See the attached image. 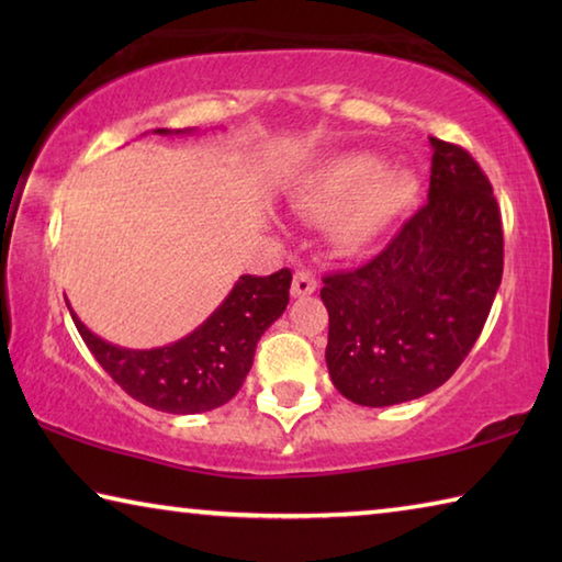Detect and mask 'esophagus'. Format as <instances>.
<instances>
[{"label":"esophagus","instance_id":"esophagus-1","mask_svg":"<svg viewBox=\"0 0 562 562\" xmlns=\"http://www.w3.org/2000/svg\"><path fill=\"white\" fill-rule=\"evenodd\" d=\"M315 292H317V280L312 278V272H307V270L294 272L292 297H307V294H315Z\"/></svg>","mask_w":562,"mask_h":562}]
</instances>
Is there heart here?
Here are the masks:
<instances>
[{
	"label": "heart",
	"mask_w": 562,
	"mask_h": 562,
	"mask_svg": "<svg viewBox=\"0 0 562 562\" xmlns=\"http://www.w3.org/2000/svg\"><path fill=\"white\" fill-rule=\"evenodd\" d=\"M416 178L384 168L374 154H345L310 176L292 207L312 221H329V243L341 255H359L392 231L416 198Z\"/></svg>",
	"instance_id": "obj_1"
}]
</instances>
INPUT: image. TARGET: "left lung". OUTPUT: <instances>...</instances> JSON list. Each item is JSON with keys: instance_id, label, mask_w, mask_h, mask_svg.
<instances>
[{"instance_id": "left-lung-1", "label": "left lung", "mask_w": 562, "mask_h": 562, "mask_svg": "<svg viewBox=\"0 0 562 562\" xmlns=\"http://www.w3.org/2000/svg\"><path fill=\"white\" fill-rule=\"evenodd\" d=\"M429 201L374 260L327 274V369L359 406L439 389L479 339L503 274L501 211L469 150L429 138Z\"/></svg>"}]
</instances>
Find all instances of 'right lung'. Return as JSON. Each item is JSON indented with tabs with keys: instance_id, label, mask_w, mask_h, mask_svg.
<instances>
[{
	"instance_id": "add662e5",
	"label": "right lung",
	"mask_w": 562,
	"mask_h": 562,
	"mask_svg": "<svg viewBox=\"0 0 562 562\" xmlns=\"http://www.w3.org/2000/svg\"><path fill=\"white\" fill-rule=\"evenodd\" d=\"M154 133L170 136L168 128ZM290 284L288 268L268 278L243 274L201 327L156 349L111 345L76 317L71 304L69 312L91 355L128 396L166 414H201L227 404L243 386L265 329L288 310Z\"/></svg>"
}]
</instances>
